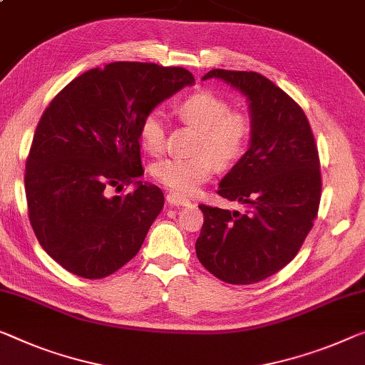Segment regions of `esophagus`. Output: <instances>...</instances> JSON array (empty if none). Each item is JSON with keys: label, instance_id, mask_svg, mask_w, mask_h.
I'll return each mask as SVG.
<instances>
[{"label": "esophagus", "instance_id": "34e87169", "mask_svg": "<svg viewBox=\"0 0 365 365\" xmlns=\"http://www.w3.org/2000/svg\"><path fill=\"white\" fill-rule=\"evenodd\" d=\"M165 200H167V203L172 205V206H185V205L190 203L188 198L180 197L178 193H168Z\"/></svg>", "mask_w": 365, "mask_h": 365}]
</instances>
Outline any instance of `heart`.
Returning <instances> with one entry per match:
<instances>
[{
  "instance_id": "b5f03b06",
  "label": "heart",
  "mask_w": 365,
  "mask_h": 365,
  "mask_svg": "<svg viewBox=\"0 0 365 365\" xmlns=\"http://www.w3.org/2000/svg\"><path fill=\"white\" fill-rule=\"evenodd\" d=\"M177 116L198 128L193 150L187 157H168L152 167V177L178 195H193L220 165H232L246 154L252 138L247 113L231 110L226 98L213 91H197L175 106ZM167 124L159 108L148 111L139 123V140L149 154L165 149Z\"/></svg>"
}]
</instances>
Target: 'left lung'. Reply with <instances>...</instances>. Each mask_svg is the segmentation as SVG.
Returning a JSON list of instances; mask_svg holds the SVG:
<instances>
[{"mask_svg": "<svg viewBox=\"0 0 365 365\" xmlns=\"http://www.w3.org/2000/svg\"><path fill=\"white\" fill-rule=\"evenodd\" d=\"M213 77L251 101V148L217 188L246 210L201 203L205 220L195 249L220 280L257 284L284 269L312 231L323 187L318 145L302 106L264 75L215 68L203 80Z\"/></svg>", "mask_w": 365, "mask_h": 365, "instance_id": "left-lung-1", "label": "left lung"}]
</instances>
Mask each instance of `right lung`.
I'll return each instance as SVG.
<instances>
[{
  "label": "right lung",
  "instance_id": "obj_1",
  "mask_svg": "<svg viewBox=\"0 0 365 365\" xmlns=\"http://www.w3.org/2000/svg\"><path fill=\"white\" fill-rule=\"evenodd\" d=\"M183 67L113 62L70 81L42 113L26 160V198L37 241L70 274L103 279L139 252L164 208L155 185L135 182L139 123L192 85ZM130 182L134 192L113 197Z\"/></svg>",
  "mask_w": 365,
  "mask_h": 365
}]
</instances>
